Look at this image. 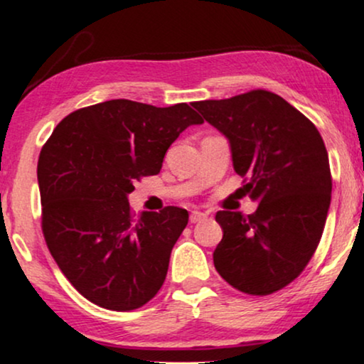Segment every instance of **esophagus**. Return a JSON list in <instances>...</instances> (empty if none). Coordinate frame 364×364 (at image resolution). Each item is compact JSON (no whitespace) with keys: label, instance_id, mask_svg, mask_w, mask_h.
Here are the masks:
<instances>
[{"label":"esophagus","instance_id":"esophagus-1","mask_svg":"<svg viewBox=\"0 0 364 364\" xmlns=\"http://www.w3.org/2000/svg\"><path fill=\"white\" fill-rule=\"evenodd\" d=\"M208 218V213H200V210H192L191 213V223H200Z\"/></svg>","mask_w":364,"mask_h":364}]
</instances>
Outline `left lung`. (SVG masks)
Instances as JSON below:
<instances>
[{"mask_svg":"<svg viewBox=\"0 0 364 364\" xmlns=\"http://www.w3.org/2000/svg\"><path fill=\"white\" fill-rule=\"evenodd\" d=\"M192 106L230 140L245 194L258 203L248 216L218 210L223 240L214 267L243 294L282 290L311 262L326 226L333 177L321 133L290 102L264 89Z\"/></svg>","mask_w":364,"mask_h":364,"instance_id":"obj_1","label":"left lung"}]
</instances>
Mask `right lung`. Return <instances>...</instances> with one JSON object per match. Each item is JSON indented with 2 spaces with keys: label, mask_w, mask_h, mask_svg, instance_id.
Returning <instances> with one entry per match:
<instances>
[{
  "label": "right lung",
  "mask_w": 364,
  "mask_h": 364,
  "mask_svg": "<svg viewBox=\"0 0 364 364\" xmlns=\"http://www.w3.org/2000/svg\"><path fill=\"white\" fill-rule=\"evenodd\" d=\"M204 119L187 102L156 107L129 100L80 107L53 129L38 156L42 231L67 280L96 306H145L167 277L189 223L186 209L134 216V182L160 172L178 134Z\"/></svg>",
  "instance_id": "obj_1"
}]
</instances>
